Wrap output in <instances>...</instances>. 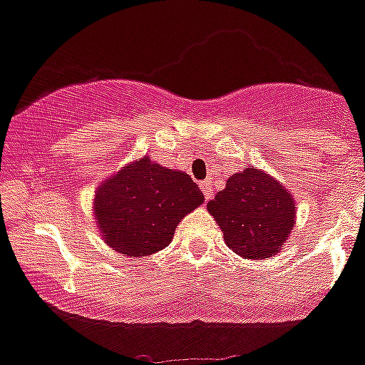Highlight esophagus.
<instances>
[{
  "instance_id": "obj_1",
  "label": "esophagus",
  "mask_w": 365,
  "mask_h": 365,
  "mask_svg": "<svg viewBox=\"0 0 365 365\" xmlns=\"http://www.w3.org/2000/svg\"><path fill=\"white\" fill-rule=\"evenodd\" d=\"M200 189H202V195H205V199H212V193H214V187H212V182H200Z\"/></svg>"
}]
</instances>
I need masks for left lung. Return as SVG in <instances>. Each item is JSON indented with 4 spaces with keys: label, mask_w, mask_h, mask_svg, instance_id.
Returning a JSON list of instances; mask_svg holds the SVG:
<instances>
[{
    "label": "left lung",
    "mask_w": 365,
    "mask_h": 365,
    "mask_svg": "<svg viewBox=\"0 0 365 365\" xmlns=\"http://www.w3.org/2000/svg\"><path fill=\"white\" fill-rule=\"evenodd\" d=\"M223 239L246 259L271 257L295 225V205L284 185L257 168L233 174L208 202Z\"/></svg>",
    "instance_id": "left-lung-1"
}]
</instances>
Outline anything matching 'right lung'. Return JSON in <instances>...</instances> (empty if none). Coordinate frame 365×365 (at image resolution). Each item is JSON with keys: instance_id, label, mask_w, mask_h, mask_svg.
Returning a JSON list of instances; mask_svg holds the SVG:
<instances>
[{"instance_id": "1", "label": "right lung", "mask_w": 365, "mask_h": 365, "mask_svg": "<svg viewBox=\"0 0 365 365\" xmlns=\"http://www.w3.org/2000/svg\"><path fill=\"white\" fill-rule=\"evenodd\" d=\"M202 202V191L187 174L143 157L100 185L94 217L108 246L140 257L166 248L178 223Z\"/></svg>"}]
</instances>
